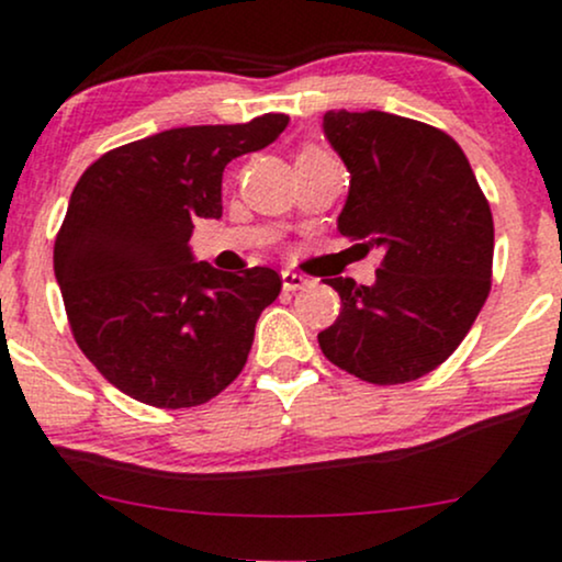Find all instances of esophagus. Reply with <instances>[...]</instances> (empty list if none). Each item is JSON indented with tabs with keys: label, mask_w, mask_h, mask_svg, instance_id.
Instances as JSON below:
<instances>
[{
	"label": "esophagus",
	"mask_w": 562,
	"mask_h": 562,
	"mask_svg": "<svg viewBox=\"0 0 562 562\" xmlns=\"http://www.w3.org/2000/svg\"><path fill=\"white\" fill-rule=\"evenodd\" d=\"M306 285H310V280H306L304 274H299V271H282V288H285V291H301V288Z\"/></svg>",
	"instance_id": "34e87169"
}]
</instances>
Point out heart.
I'll list each match as a JSON object with an SVG mask.
<instances>
[{
  "mask_svg": "<svg viewBox=\"0 0 562 562\" xmlns=\"http://www.w3.org/2000/svg\"><path fill=\"white\" fill-rule=\"evenodd\" d=\"M310 154H319V149H304L299 154V157H310Z\"/></svg>",
  "mask_w": 562,
  "mask_h": 562,
  "instance_id": "obj_1",
  "label": "heart"
}]
</instances>
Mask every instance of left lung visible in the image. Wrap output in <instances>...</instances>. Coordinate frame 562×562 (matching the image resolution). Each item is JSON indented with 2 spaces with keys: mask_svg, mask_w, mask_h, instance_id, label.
<instances>
[{
  "mask_svg": "<svg viewBox=\"0 0 562 562\" xmlns=\"http://www.w3.org/2000/svg\"><path fill=\"white\" fill-rule=\"evenodd\" d=\"M347 165L338 232L381 248L373 285L325 280L338 319L317 336L333 366L368 384L416 381L453 355L491 293L493 215L448 133L386 111H328Z\"/></svg>",
  "mask_w": 562,
  "mask_h": 562,
  "instance_id": "1",
  "label": "left lung"
}]
</instances>
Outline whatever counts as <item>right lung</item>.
Wrapping results in <instances>:
<instances>
[{
    "instance_id": "add662e5",
    "label": "right lung",
    "mask_w": 562,
    "mask_h": 562,
    "mask_svg": "<svg viewBox=\"0 0 562 562\" xmlns=\"http://www.w3.org/2000/svg\"><path fill=\"white\" fill-rule=\"evenodd\" d=\"M288 120L172 127L106 151L74 187L55 280L74 341L127 397L194 408L243 373L282 280L269 267L194 263L189 237L196 218H221L226 165L269 146Z\"/></svg>"
}]
</instances>
